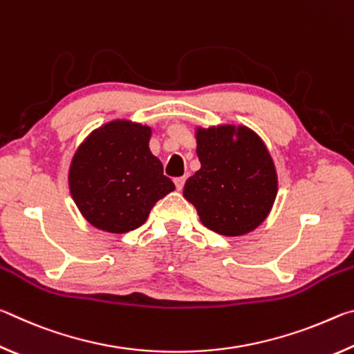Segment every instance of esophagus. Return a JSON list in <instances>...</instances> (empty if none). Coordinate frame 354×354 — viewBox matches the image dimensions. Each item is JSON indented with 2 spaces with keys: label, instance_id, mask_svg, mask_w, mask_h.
<instances>
[{
  "label": "esophagus",
  "instance_id": "esophagus-1",
  "mask_svg": "<svg viewBox=\"0 0 354 354\" xmlns=\"http://www.w3.org/2000/svg\"><path fill=\"white\" fill-rule=\"evenodd\" d=\"M184 183H185V178L184 176H179V178H175V185L178 190H183L184 187Z\"/></svg>",
  "mask_w": 354,
  "mask_h": 354
}]
</instances>
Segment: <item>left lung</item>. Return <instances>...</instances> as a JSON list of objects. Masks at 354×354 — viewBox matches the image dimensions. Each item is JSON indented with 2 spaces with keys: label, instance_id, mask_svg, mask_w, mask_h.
Returning <instances> with one entry per match:
<instances>
[{
  "label": "left lung",
  "instance_id": "obj_1",
  "mask_svg": "<svg viewBox=\"0 0 354 354\" xmlns=\"http://www.w3.org/2000/svg\"><path fill=\"white\" fill-rule=\"evenodd\" d=\"M201 169L184 185V198L201 223L221 236L256 230L278 194V175L266 143L254 131L236 124L196 128Z\"/></svg>",
  "mask_w": 354,
  "mask_h": 354
}]
</instances>
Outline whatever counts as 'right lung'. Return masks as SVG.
<instances>
[{"instance_id":"1","label":"right lung","mask_w":354,"mask_h":354,"mask_svg":"<svg viewBox=\"0 0 354 354\" xmlns=\"http://www.w3.org/2000/svg\"><path fill=\"white\" fill-rule=\"evenodd\" d=\"M151 128L113 120L95 129L71 159L70 194L88 223L113 234L143 225L160 198L175 190L149 151Z\"/></svg>"}]
</instances>
